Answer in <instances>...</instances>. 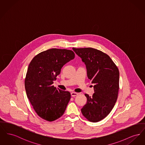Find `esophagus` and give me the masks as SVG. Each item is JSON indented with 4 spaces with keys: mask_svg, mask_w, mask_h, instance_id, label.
Wrapping results in <instances>:
<instances>
[{
    "mask_svg": "<svg viewBox=\"0 0 145 145\" xmlns=\"http://www.w3.org/2000/svg\"><path fill=\"white\" fill-rule=\"evenodd\" d=\"M71 96L72 97H75L76 96H77L78 95V93H76V92H72L71 93Z\"/></svg>",
    "mask_w": 145,
    "mask_h": 145,
    "instance_id": "34e87169",
    "label": "esophagus"
}]
</instances>
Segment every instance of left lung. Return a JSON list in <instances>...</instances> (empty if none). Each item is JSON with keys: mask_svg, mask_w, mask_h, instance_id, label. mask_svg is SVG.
Segmentation results:
<instances>
[{"mask_svg": "<svg viewBox=\"0 0 145 145\" xmlns=\"http://www.w3.org/2000/svg\"><path fill=\"white\" fill-rule=\"evenodd\" d=\"M73 50L85 63L88 77L95 84L93 95L85 94L87 103L81 111L89 121L97 122L109 114L117 101L119 71L110 56L101 50L92 48Z\"/></svg>", "mask_w": 145, "mask_h": 145, "instance_id": "8db88e82", "label": "left lung"}]
</instances>
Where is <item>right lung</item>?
<instances>
[{"mask_svg":"<svg viewBox=\"0 0 145 145\" xmlns=\"http://www.w3.org/2000/svg\"><path fill=\"white\" fill-rule=\"evenodd\" d=\"M74 57L72 50L50 49L36 55L29 63L24 82L27 95L37 114L46 121H55L65 111L71 93L53 84L63 66Z\"/></svg>","mask_w":145,"mask_h":145,"instance_id":"right-lung-1","label":"right lung"}]
</instances>
